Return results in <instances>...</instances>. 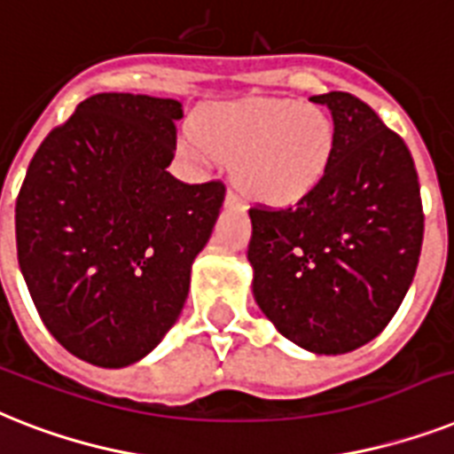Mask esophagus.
<instances>
[{
	"label": "esophagus",
	"mask_w": 454,
	"mask_h": 454,
	"mask_svg": "<svg viewBox=\"0 0 454 454\" xmlns=\"http://www.w3.org/2000/svg\"><path fill=\"white\" fill-rule=\"evenodd\" d=\"M226 205L228 207H239V205H242V200H239V195L235 193V191H226Z\"/></svg>",
	"instance_id": "1"
}]
</instances>
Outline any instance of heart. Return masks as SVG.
<instances>
[{"label": "heart", "mask_w": 454, "mask_h": 454, "mask_svg": "<svg viewBox=\"0 0 454 454\" xmlns=\"http://www.w3.org/2000/svg\"><path fill=\"white\" fill-rule=\"evenodd\" d=\"M179 146L200 165L235 160L242 193L286 205L310 193L329 168L333 123L315 105L252 98L207 109Z\"/></svg>", "instance_id": "1"}]
</instances>
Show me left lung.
Wrapping results in <instances>:
<instances>
[{"label": "left lung", "instance_id": "8db88e82", "mask_svg": "<svg viewBox=\"0 0 454 454\" xmlns=\"http://www.w3.org/2000/svg\"><path fill=\"white\" fill-rule=\"evenodd\" d=\"M333 116V153L294 207H249L254 298L279 333L317 355L373 340L399 310L425 238L406 142L356 95L310 98Z\"/></svg>", "mask_w": 454, "mask_h": 454}]
</instances>
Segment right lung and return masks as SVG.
Here are the masks:
<instances>
[{
	"label": "right lung",
	"mask_w": 454,
	"mask_h": 454,
	"mask_svg": "<svg viewBox=\"0 0 454 454\" xmlns=\"http://www.w3.org/2000/svg\"><path fill=\"white\" fill-rule=\"evenodd\" d=\"M176 99L99 93L55 125L16 200L18 263L46 329L74 356L130 366L172 329L226 186L168 172Z\"/></svg>",
	"instance_id": "right-lung-1"
}]
</instances>
